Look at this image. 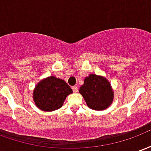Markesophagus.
<instances>
[{"label": "esophagus", "instance_id": "obj_1", "mask_svg": "<svg viewBox=\"0 0 151 151\" xmlns=\"http://www.w3.org/2000/svg\"><path fill=\"white\" fill-rule=\"evenodd\" d=\"M73 91L74 92V93H77V92L78 91V86H73Z\"/></svg>", "mask_w": 151, "mask_h": 151}]
</instances>
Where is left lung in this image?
Instances as JSON below:
<instances>
[{"label": "left lung", "mask_w": 151, "mask_h": 151, "mask_svg": "<svg viewBox=\"0 0 151 151\" xmlns=\"http://www.w3.org/2000/svg\"><path fill=\"white\" fill-rule=\"evenodd\" d=\"M79 93L88 108L95 111L107 109L113 102L114 91L110 82L104 76L95 73H91L84 79Z\"/></svg>", "instance_id": "left-lung-1"}]
</instances>
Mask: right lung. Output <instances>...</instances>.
Listing matches in <instances>:
<instances>
[{"label": "right lung", "instance_id": "obj_1", "mask_svg": "<svg viewBox=\"0 0 151 151\" xmlns=\"http://www.w3.org/2000/svg\"><path fill=\"white\" fill-rule=\"evenodd\" d=\"M73 91L64 80L55 76L42 79L33 91L35 104L44 111H52L62 107L66 97Z\"/></svg>", "mask_w": 151, "mask_h": 151}]
</instances>
